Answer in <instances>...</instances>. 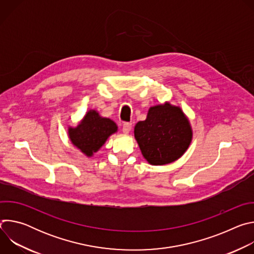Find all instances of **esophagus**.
Here are the masks:
<instances>
[{"mask_svg": "<svg viewBox=\"0 0 254 254\" xmlns=\"http://www.w3.org/2000/svg\"><path fill=\"white\" fill-rule=\"evenodd\" d=\"M131 129V124L130 123H125L123 125V132L124 133H128Z\"/></svg>", "mask_w": 254, "mask_h": 254, "instance_id": "34e87169", "label": "esophagus"}]
</instances>
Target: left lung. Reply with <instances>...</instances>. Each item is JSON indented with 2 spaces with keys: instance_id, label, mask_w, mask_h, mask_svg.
Here are the masks:
<instances>
[{
  "instance_id": "obj_1",
  "label": "left lung",
  "mask_w": 254,
  "mask_h": 254,
  "mask_svg": "<svg viewBox=\"0 0 254 254\" xmlns=\"http://www.w3.org/2000/svg\"><path fill=\"white\" fill-rule=\"evenodd\" d=\"M193 131L179 106L166 102L150 107L146 121L134 127V137L143 158L151 165H167L182 157Z\"/></svg>"
}]
</instances>
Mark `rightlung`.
Instances as JSON below:
<instances>
[{"label": "right lung", "mask_w": 254, "mask_h": 254, "mask_svg": "<svg viewBox=\"0 0 254 254\" xmlns=\"http://www.w3.org/2000/svg\"><path fill=\"white\" fill-rule=\"evenodd\" d=\"M117 131L118 126L114 121L100 117L94 110L87 112L77 127L68 128L71 142L87 157H92Z\"/></svg>", "instance_id": "obj_1"}]
</instances>
